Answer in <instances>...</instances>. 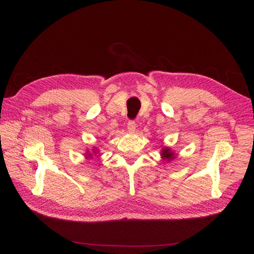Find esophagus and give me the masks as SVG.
<instances>
[{
	"label": "esophagus",
	"instance_id": "34e87169",
	"mask_svg": "<svg viewBox=\"0 0 254 254\" xmlns=\"http://www.w3.org/2000/svg\"><path fill=\"white\" fill-rule=\"evenodd\" d=\"M127 130L130 133H134L136 130V124L134 121H128L127 122Z\"/></svg>",
	"mask_w": 254,
	"mask_h": 254
}]
</instances>
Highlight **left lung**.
Returning <instances> with one entry per match:
<instances>
[{
  "instance_id": "left-lung-1",
  "label": "left lung",
  "mask_w": 254,
  "mask_h": 254,
  "mask_svg": "<svg viewBox=\"0 0 254 254\" xmlns=\"http://www.w3.org/2000/svg\"><path fill=\"white\" fill-rule=\"evenodd\" d=\"M160 154H161L162 160H165L167 162L174 160V159L176 158L175 151H173V150H171L169 147H167V145H163V147L161 148Z\"/></svg>"
}]
</instances>
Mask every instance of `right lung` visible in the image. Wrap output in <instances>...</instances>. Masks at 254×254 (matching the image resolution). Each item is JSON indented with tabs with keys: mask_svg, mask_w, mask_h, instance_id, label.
<instances>
[{
	"mask_svg": "<svg viewBox=\"0 0 254 254\" xmlns=\"http://www.w3.org/2000/svg\"><path fill=\"white\" fill-rule=\"evenodd\" d=\"M98 153H100V149H97L95 147H93L92 150H88L87 149V151L85 152V160L89 161V160H91V159H93V157H96Z\"/></svg>",
	"mask_w": 254,
	"mask_h": 254,
	"instance_id": "1",
	"label": "right lung"
}]
</instances>
